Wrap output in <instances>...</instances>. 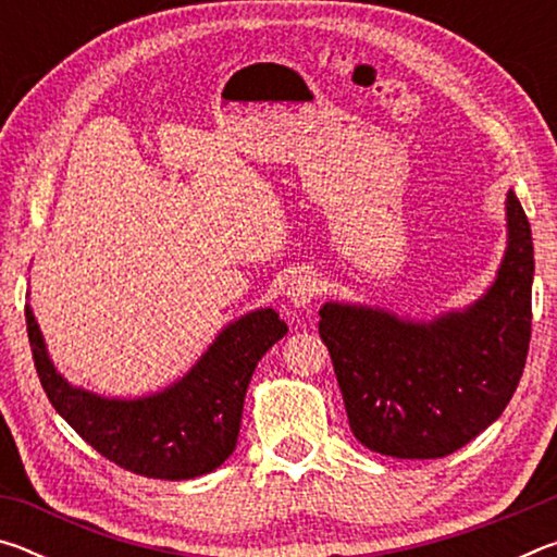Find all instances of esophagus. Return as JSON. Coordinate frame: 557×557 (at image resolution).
<instances>
[{
  "mask_svg": "<svg viewBox=\"0 0 557 557\" xmlns=\"http://www.w3.org/2000/svg\"><path fill=\"white\" fill-rule=\"evenodd\" d=\"M319 289H322V282H319V277L314 275V272L301 270V272H297L295 277L289 280L287 299L292 301V307L305 309V307H309L317 299Z\"/></svg>",
  "mask_w": 557,
  "mask_h": 557,
  "instance_id": "34e87169",
  "label": "esophagus"
}]
</instances>
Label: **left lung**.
<instances>
[{"label": "left lung", "instance_id": "1", "mask_svg": "<svg viewBox=\"0 0 557 557\" xmlns=\"http://www.w3.org/2000/svg\"><path fill=\"white\" fill-rule=\"evenodd\" d=\"M508 248L492 289L432 324L329 301L319 336L332 356L356 440L395 459H440L506 410L531 342L533 238L521 201L506 199Z\"/></svg>", "mask_w": 557, "mask_h": 557}]
</instances>
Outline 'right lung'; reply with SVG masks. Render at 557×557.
Here are the masks:
<instances>
[{"label":"right lung","instance_id":"add662e5","mask_svg":"<svg viewBox=\"0 0 557 557\" xmlns=\"http://www.w3.org/2000/svg\"><path fill=\"white\" fill-rule=\"evenodd\" d=\"M26 332L51 405L92 449L132 474L178 482L209 474L233 455L252 371L287 334V324L272 309L238 319L186 379L139 400H108L65 383L46 354L29 307Z\"/></svg>","mask_w":557,"mask_h":557}]
</instances>
